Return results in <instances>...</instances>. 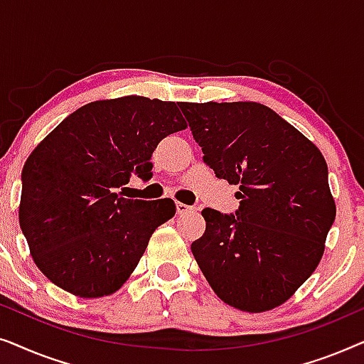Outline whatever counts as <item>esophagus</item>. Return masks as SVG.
<instances>
[{
	"instance_id": "34e87169",
	"label": "esophagus",
	"mask_w": 364,
	"mask_h": 364,
	"mask_svg": "<svg viewBox=\"0 0 364 364\" xmlns=\"http://www.w3.org/2000/svg\"><path fill=\"white\" fill-rule=\"evenodd\" d=\"M176 208H177L178 215H183V213H188V212L192 210V207H188V205H186V203H182V202H176Z\"/></svg>"
}]
</instances>
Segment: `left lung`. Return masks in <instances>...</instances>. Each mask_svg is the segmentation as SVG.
Segmentation results:
<instances>
[{"mask_svg":"<svg viewBox=\"0 0 364 364\" xmlns=\"http://www.w3.org/2000/svg\"><path fill=\"white\" fill-rule=\"evenodd\" d=\"M203 162L238 186L235 215L203 208L191 245L227 305L260 313L285 303L320 263L336 207L318 147L258 102H181Z\"/></svg>","mask_w":364,"mask_h":364,"instance_id":"obj_1","label":"left lung"}]
</instances>
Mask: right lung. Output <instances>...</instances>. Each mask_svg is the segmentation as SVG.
Masks as SVG:
<instances>
[{"label": "right lung", "instance_id": "obj_1", "mask_svg": "<svg viewBox=\"0 0 364 364\" xmlns=\"http://www.w3.org/2000/svg\"><path fill=\"white\" fill-rule=\"evenodd\" d=\"M178 104L126 96L89 102L41 141L23 167L19 227L39 270L81 298L121 288L172 198L119 197L132 173L152 177V152L186 129Z\"/></svg>", "mask_w": 364, "mask_h": 364}]
</instances>
